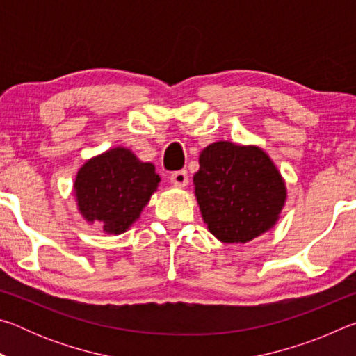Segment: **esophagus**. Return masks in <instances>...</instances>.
Listing matches in <instances>:
<instances>
[{
    "label": "esophagus",
    "mask_w": 356,
    "mask_h": 356,
    "mask_svg": "<svg viewBox=\"0 0 356 356\" xmlns=\"http://www.w3.org/2000/svg\"><path fill=\"white\" fill-rule=\"evenodd\" d=\"M171 182L176 185V186H185L186 184H188V174H186V171H176L171 174Z\"/></svg>",
    "instance_id": "obj_1"
}]
</instances>
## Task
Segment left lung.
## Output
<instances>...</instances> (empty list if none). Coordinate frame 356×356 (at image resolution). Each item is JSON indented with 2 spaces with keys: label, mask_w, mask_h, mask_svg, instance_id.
Here are the masks:
<instances>
[{
  "label": "left lung",
  "mask_w": 356,
  "mask_h": 356,
  "mask_svg": "<svg viewBox=\"0 0 356 356\" xmlns=\"http://www.w3.org/2000/svg\"><path fill=\"white\" fill-rule=\"evenodd\" d=\"M209 231L222 243H246L272 229L286 202V184L257 146L218 141L200 155L193 177Z\"/></svg>",
  "instance_id": "left-lung-1"
}]
</instances>
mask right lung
<instances>
[{
    "label": "right lung",
    "mask_w": 356,
    "mask_h": 356,
    "mask_svg": "<svg viewBox=\"0 0 356 356\" xmlns=\"http://www.w3.org/2000/svg\"><path fill=\"white\" fill-rule=\"evenodd\" d=\"M159 182L152 163L138 160L130 149L114 147L80 168L74 193L84 220L119 236L140 218Z\"/></svg>",
    "instance_id": "obj_1"
}]
</instances>
